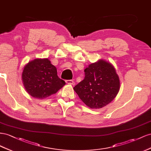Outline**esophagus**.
Listing matches in <instances>:
<instances>
[{
    "label": "esophagus",
    "instance_id": "34e87169",
    "mask_svg": "<svg viewBox=\"0 0 151 151\" xmlns=\"http://www.w3.org/2000/svg\"><path fill=\"white\" fill-rule=\"evenodd\" d=\"M66 83L68 84H71V85H75V81L72 80H66Z\"/></svg>",
    "mask_w": 151,
    "mask_h": 151
}]
</instances>
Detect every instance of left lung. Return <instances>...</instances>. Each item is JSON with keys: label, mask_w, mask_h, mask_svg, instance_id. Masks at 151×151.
<instances>
[{"label": "left lung", "mask_w": 151, "mask_h": 151, "mask_svg": "<svg viewBox=\"0 0 151 151\" xmlns=\"http://www.w3.org/2000/svg\"><path fill=\"white\" fill-rule=\"evenodd\" d=\"M84 72V79L73 89L87 106L93 109L102 108L117 96L119 80L110 63L99 60L90 64Z\"/></svg>", "instance_id": "left-lung-1"}]
</instances>
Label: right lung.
Masks as SVG:
<instances>
[{"label":"right lung","instance_id":"obj_1","mask_svg":"<svg viewBox=\"0 0 151 151\" xmlns=\"http://www.w3.org/2000/svg\"><path fill=\"white\" fill-rule=\"evenodd\" d=\"M22 80L27 92L37 99L50 96L66 84L59 78L56 68L48 59H37L28 63L24 68Z\"/></svg>","mask_w":151,"mask_h":151}]
</instances>
